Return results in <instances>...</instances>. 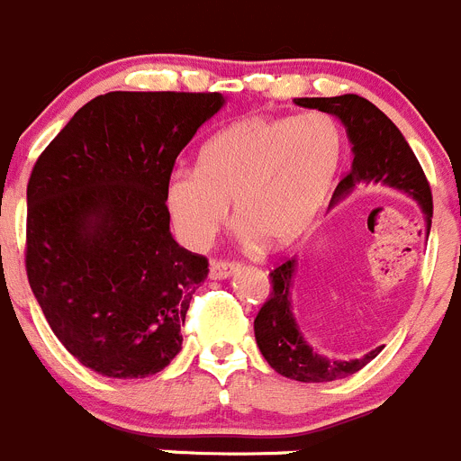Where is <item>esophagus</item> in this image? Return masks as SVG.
I'll return each instance as SVG.
<instances>
[{
	"label": "esophagus",
	"mask_w": 461,
	"mask_h": 461,
	"mask_svg": "<svg viewBox=\"0 0 461 461\" xmlns=\"http://www.w3.org/2000/svg\"><path fill=\"white\" fill-rule=\"evenodd\" d=\"M238 272V265L226 263V260H212L210 263V278L212 281H223V278H230Z\"/></svg>",
	"instance_id": "obj_1"
}]
</instances>
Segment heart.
<instances>
[{
	"label": "heart",
	"instance_id": "heart-1",
	"mask_svg": "<svg viewBox=\"0 0 461 461\" xmlns=\"http://www.w3.org/2000/svg\"><path fill=\"white\" fill-rule=\"evenodd\" d=\"M345 139L324 113L244 116L205 141L198 168H176L167 208L187 247L203 249L233 212L247 242L269 249L299 242L336 189Z\"/></svg>",
	"mask_w": 461,
	"mask_h": 461
}]
</instances>
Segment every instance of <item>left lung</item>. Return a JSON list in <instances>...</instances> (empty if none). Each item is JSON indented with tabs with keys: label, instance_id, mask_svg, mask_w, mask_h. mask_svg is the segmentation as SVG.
Here are the masks:
<instances>
[{
	"label": "left lung",
	"instance_id": "obj_1",
	"mask_svg": "<svg viewBox=\"0 0 461 461\" xmlns=\"http://www.w3.org/2000/svg\"><path fill=\"white\" fill-rule=\"evenodd\" d=\"M294 104L336 116L345 125V132L352 143V168L338 183L329 208L345 201L358 185H370V187L382 185V187L407 194L418 203L425 217V230L429 235L432 192H429L428 178L409 148L407 139L382 109L354 93L336 95V98H294ZM297 267L299 260L294 256L269 274L272 294L253 322L260 354L278 375L294 382H333V379L358 373L382 352V348H375L361 358H349V361L329 358L315 352L303 338L293 313V283L297 276Z\"/></svg>",
	"mask_w": 461,
	"mask_h": 461
}]
</instances>
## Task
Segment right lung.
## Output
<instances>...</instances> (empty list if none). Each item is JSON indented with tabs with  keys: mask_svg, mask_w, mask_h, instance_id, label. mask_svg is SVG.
<instances>
[{
	"mask_svg": "<svg viewBox=\"0 0 461 461\" xmlns=\"http://www.w3.org/2000/svg\"><path fill=\"white\" fill-rule=\"evenodd\" d=\"M223 104L221 93H104L33 167L29 285L63 348L98 375L148 377L183 349L208 260L173 240L167 180Z\"/></svg>",
	"mask_w": 461,
	"mask_h": 461,
	"instance_id": "1",
	"label": "right lung"
}]
</instances>
